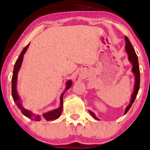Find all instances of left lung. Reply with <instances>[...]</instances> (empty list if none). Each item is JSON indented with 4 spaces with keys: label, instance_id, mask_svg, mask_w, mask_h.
I'll return each instance as SVG.
<instances>
[{
    "label": "left lung",
    "instance_id": "obj_1",
    "mask_svg": "<svg viewBox=\"0 0 150 150\" xmlns=\"http://www.w3.org/2000/svg\"><path fill=\"white\" fill-rule=\"evenodd\" d=\"M125 41H126V52L128 53V60L132 62V73L135 75V84H134V92L132 94V98L131 100H130V103L129 105L126 107L124 114H126L128 112V111L129 110L130 107L132 106V104L134 103V100H135L136 96L137 95L139 87H140V71H139V62H138V58L137 56L134 52V50L133 47H132L131 43L129 41V39H128L127 37H125ZM90 111V114L93 116L96 120H98L95 115L94 113H92V111Z\"/></svg>",
    "mask_w": 150,
    "mask_h": 150
}]
</instances>
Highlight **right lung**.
Here are the masks:
<instances>
[{"instance_id": "add662e5", "label": "right lung", "mask_w": 150, "mask_h": 150, "mask_svg": "<svg viewBox=\"0 0 150 150\" xmlns=\"http://www.w3.org/2000/svg\"><path fill=\"white\" fill-rule=\"evenodd\" d=\"M29 44L28 45H26L24 49H23L22 52H21L20 55L19 56V58L17 59L16 62L15 63L13 72V76H12V79H11V94H12V97H13V99L14 102L16 103V104L17 105V106H18V108L20 109L21 112L23 113V115H24L25 116L30 118L31 120H36V121H39L40 118H41V116H39V115H36L35 114H34L33 112H31V111L28 110H26V109H24V107H22V105L20 103V97H19L18 93H17V90H16L18 73L19 70H20L21 65H22L23 58H24V54H25V52H26L27 49H28ZM71 85H72V82H71V81H67L66 90H65V91L69 89V88L71 87ZM64 93L65 92H63V93L61 94L60 107L56 109H54L53 111H50V112L43 113V115H42V117H43L44 119L47 120V121H51V120H54L58 119V118L60 116L61 113H62V108H63V95H64Z\"/></svg>"}]
</instances>
